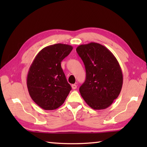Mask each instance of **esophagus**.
<instances>
[{"instance_id":"1","label":"esophagus","mask_w":147,"mask_h":147,"mask_svg":"<svg viewBox=\"0 0 147 147\" xmlns=\"http://www.w3.org/2000/svg\"><path fill=\"white\" fill-rule=\"evenodd\" d=\"M71 87H72V88L74 90V89H76L77 88V85H75V84H73V85H71Z\"/></svg>"}]
</instances>
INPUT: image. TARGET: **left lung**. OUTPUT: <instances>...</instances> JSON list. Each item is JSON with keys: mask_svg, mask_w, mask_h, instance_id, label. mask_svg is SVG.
<instances>
[{"mask_svg": "<svg viewBox=\"0 0 147 147\" xmlns=\"http://www.w3.org/2000/svg\"><path fill=\"white\" fill-rule=\"evenodd\" d=\"M76 52L86 69L85 82L80 87L81 95L95 110L109 107L123 86V73L116 58L105 47L95 42L79 45Z\"/></svg>", "mask_w": 147, "mask_h": 147, "instance_id": "left-lung-1", "label": "left lung"}]
</instances>
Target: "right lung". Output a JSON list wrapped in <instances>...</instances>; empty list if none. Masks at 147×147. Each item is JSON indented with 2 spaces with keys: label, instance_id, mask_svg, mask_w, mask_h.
<instances>
[{
  "label": "right lung",
  "instance_id": "add662e5",
  "mask_svg": "<svg viewBox=\"0 0 147 147\" xmlns=\"http://www.w3.org/2000/svg\"><path fill=\"white\" fill-rule=\"evenodd\" d=\"M73 47L57 43L46 47L36 55L27 76V87L33 100L44 110H54L64 104L71 86L61 62Z\"/></svg>",
  "mask_w": 147,
  "mask_h": 147
}]
</instances>
